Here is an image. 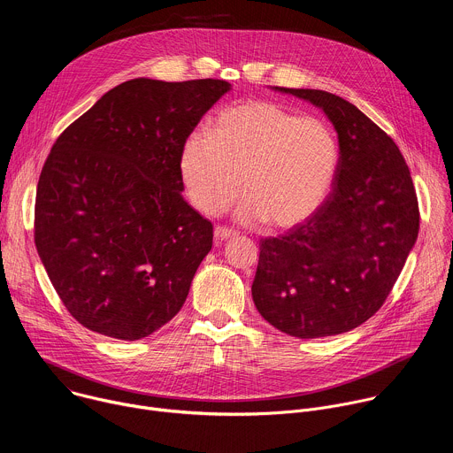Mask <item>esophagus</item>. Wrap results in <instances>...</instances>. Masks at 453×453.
Returning <instances> with one entry per match:
<instances>
[{"mask_svg": "<svg viewBox=\"0 0 453 453\" xmlns=\"http://www.w3.org/2000/svg\"><path fill=\"white\" fill-rule=\"evenodd\" d=\"M236 233L227 229V227H215V240L217 242H224V240H229V238H234Z\"/></svg>", "mask_w": 453, "mask_h": 453, "instance_id": "1", "label": "esophagus"}]
</instances>
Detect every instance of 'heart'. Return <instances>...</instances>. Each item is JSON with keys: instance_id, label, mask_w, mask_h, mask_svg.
I'll use <instances>...</instances> for the list:
<instances>
[{"instance_id": "obj_1", "label": "heart", "mask_w": 453, "mask_h": 453, "mask_svg": "<svg viewBox=\"0 0 453 453\" xmlns=\"http://www.w3.org/2000/svg\"><path fill=\"white\" fill-rule=\"evenodd\" d=\"M341 163L334 128L320 118L269 100H247L224 109L211 134L196 131L179 152V173L189 203L219 215L236 199L243 220L292 229L326 203Z\"/></svg>"}]
</instances>
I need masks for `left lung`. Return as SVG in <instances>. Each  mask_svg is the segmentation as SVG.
Returning a JSON list of instances; mask_svg holds the SVG:
<instances>
[{
  "label": "left lung",
  "mask_w": 453,
  "mask_h": 453,
  "mask_svg": "<svg viewBox=\"0 0 453 453\" xmlns=\"http://www.w3.org/2000/svg\"><path fill=\"white\" fill-rule=\"evenodd\" d=\"M276 89L325 111L339 134L341 163L311 219L260 240L252 301L287 335H339L391 294L419 231L416 189L396 143L353 104L320 89Z\"/></svg>",
  "instance_id": "obj_1"
}]
</instances>
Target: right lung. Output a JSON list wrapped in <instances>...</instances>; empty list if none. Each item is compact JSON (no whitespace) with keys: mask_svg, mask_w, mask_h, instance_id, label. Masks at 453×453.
<instances>
[{"mask_svg":"<svg viewBox=\"0 0 453 453\" xmlns=\"http://www.w3.org/2000/svg\"><path fill=\"white\" fill-rule=\"evenodd\" d=\"M226 81H127L51 147L34 238L64 306L119 341L149 337L182 308L213 226L180 196L182 142Z\"/></svg>","mask_w":453,"mask_h":453,"instance_id":"1","label":"right lung"}]
</instances>
